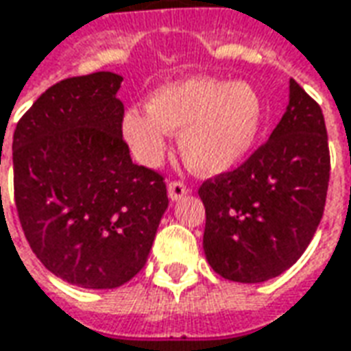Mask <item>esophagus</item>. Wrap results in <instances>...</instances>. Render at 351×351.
<instances>
[{
	"mask_svg": "<svg viewBox=\"0 0 351 351\" xmlns=\"http://www.w3.org/2000/svg\"><path fill=\"white\" fill-rule=\"evenodd\" d=\"M188 193V188L182 182H169V197L173 201H178Z\"/></svg>",
	"mask_w": 351,
	"mask_h": 351,
	"instance_id": "34e87169",
	"label": "esophagus"
}]
</instances>
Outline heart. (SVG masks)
<instances>
[{
  "mask_svg": "<svg viewBox=\"0 0 351 351\" xmlns=\"http://www.w3.org/2000/svg\"><path fill=\"white\" fill-rule=\"evenodd\" d=\"M264 123L261 95L247 82L188 77L161 85L148 106L125 110L121 133L144 165L167 152L169 133H180L186 163L199 175H222L251 154Z\"/></svg>",
  "mask_w": 351,
  "mask_h": 351,
  "instance_id": "heart-1",
  "label": "heart"
}]
</instances>
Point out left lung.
Wrapping results in <instances>:
<instances>
[{"label": "left lung", "instance_id": "1", "mask_svg": "<svg viewBox=\"0 0 351 351\" xmlns=\"http://www.w3.org/2000/svg\"><path fill=\"white\" fill-rule=\"evenodd\" d=\"M330 158L319 104L289 82L281 121L243 165L201 184L203 249L218 276L262 283L295 264L325 209Z\"/></svg>", "mask_w": 351, "mask_h": 351}]
</instances>
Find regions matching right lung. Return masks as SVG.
Segmentation results:
<instances>
[{
  "label": "right lung",
  "instance_id": "right-lung-1",
  "mask_svg": "<svg viewBox=\"0 0 351 351\" xmlns=\"http://www.w3.org/2000/svg\"><path fill=\"white\" fill-rule=\"evenodd\" d=\"M121 82L114 72L62 80L32 104L13 134L24 235L49 271L83 289L133 279L169 205L163 176L133 163L123 141Z\"/></svg>",
  "mask_w": 351,
  "mask_h": 351
}]
</instances>
